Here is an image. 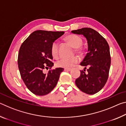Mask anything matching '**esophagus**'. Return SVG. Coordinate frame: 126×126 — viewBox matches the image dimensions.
<instances>
[{
    "label": "esophagus",
    "mask_w": 126,
    "mask_h": 126,
    "mask_svg": "<svg viewBox=\"0 0 126 126\" xmlns=\"http://www.w3.org/2000/svg\"><path fill=\"white\" fill-rule=\"evenodd\" d=\"M64 70L65 71H70L71 70V68H64Z\"/></svg>",
    "instance_id": "obj_1"
}]
</instances>
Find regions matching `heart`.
I'll return each instance as SVG.
<instances>
[{
	"label": "heart",
	"mask_w": 126,
	"mask_h": 126,
	"mask_svg": "<svg viewBox=\"0 0 126 126\" xmlns=\"http://www.w3.org/2000/svg\"><path fill=\"white\" fill-rule=\"evenodd\" d=\"M65 40L68 43L75 48V52L78 54L82 53V48L81 46L83 43L82 39L79 36L74 34L68 35L65 38ZM51 53L52 56L55 58H58L59 57V44L57 41H54L52 43L50 48ZM79 62L78 57H73L71 58H62L57 61L56 65L58 67L69 68L73 67L76 64Z\"/></svg>",
	"instance_id": "heart-1"
}]
</instances>
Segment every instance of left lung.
<instances>
[{
  "label": "left lung",
  "mask_w": 126,
  "mask_h": 126,
  "mask_svg": "<svg viewBox=\"0 0 126 126\" xmlns=\"http://www.w3.org/2000/svg\"><path fill=\"white\" fill-rule=\"evenodd\" d=\"M72 33L83 35L88 46V53L80 64L84 69L80 71L76 84L83 92L94 94L103 88L108 79L111 61L109 45L98 32L90 28L74 30Z\"/></svg>",
  "instance_id": "8db88e82"
}]
</instances>
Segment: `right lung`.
<instances>
[{
  "label": "right lung",
  "instance_id": "right-lung-1",
  "mask_svg": "<svg viewBox=\"0 0 126 126\" xmlns=\"http://www.w3.org/2000/svg\"><path fill=\"white\" fill-rule=\"evenodd\" d=\"M64 33L38 30L31 34L21 45L18 57V68L23 82L28 89L37 95L50 93L56 86L63 68L50 69L51 46L53 42ZM51 69L47 74L44 69Z\"/></svg>",
  "mask_w": 126,
  "mask_h": 126
}]
</instances>
